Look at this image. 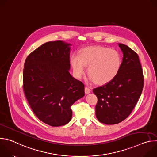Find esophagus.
Returning <instances> with one entry per match:
<instances>
[{
    "instance_id": "esophagus-1",
    "label": "esophagus",
    "mask_w": 157,
    "mask_h": 157,
    "mask_svg": "<svg viewBox=\"0 0 157 157\" xmlns=\"http://www.w3.org/2000/svg\"><path fill=\"white\" fill-rule=\"evenodd\" d=\"M84 91H85V94H89V93H90L91 90H90V89H89V87H86L84 88Z\"/></svg>"
}]
</instances>
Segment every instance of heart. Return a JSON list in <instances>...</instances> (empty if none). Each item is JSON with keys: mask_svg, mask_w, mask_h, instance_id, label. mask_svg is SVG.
Instances as JSON below:
<instances>
[{"mask_svg": "<svg viewBox=\"0 0 157 157\" xmlns=\"http://www.w3.org/2000/svg\"><path fill=\"white\" fill-rule=\"evenodd\" d=\"M120 53L102 46H89L83 48L79 55H74L70 64L74 76L81 79L85 73L86 66L91 81L103 85L113 81L119 74L122 66Z\"/></svg>", "mask_w": 157, "mask_h": 157, "instance_id": "heart-1", "label": "heart"}]
</instances>
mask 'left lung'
Listing matches in <instances>:
<instances>
[{
    "mask_svg": "<svg viewBox=\"0 0 157 157\" xmlns=\"http://www.w3.org/2000/svg\"><path fill=\"white\" fill-rule=\"evenodd\" d=\"M123 58L117 76L110 82L93 89L98 98L96 116L105 124H118L132 113L140 98L144 76L138 55L125 44L119 43Z\"/></svg>",
    "mask_w": 157,
    "mask_h": 157,
    "instance_id": "obj_1",
    "label": "left lung"
}]
</instances>
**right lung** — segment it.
Here are the masks:
<instances>
[{"label": "right lung", "mask_w": 157, "mask_h": 157, "mask_svg": "<svg viewBox=\"0 0 157 157\" xmlns=\"http://www.w3.org/2000/svg\"><path fill=\"white\" fill-rule=\"evenodd\" d=\"M71 44L63 41L43 44L27 58L23 87L36 116L53 127L68 124L71 106L84 96V85L73 78L70 70Z\"/></svg>", "instance_id": "add662e5"}]
</instances>
